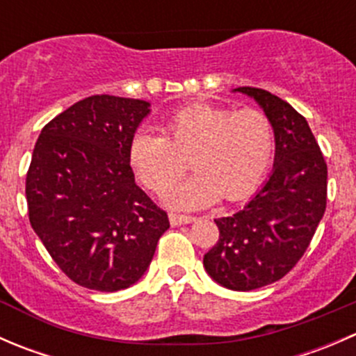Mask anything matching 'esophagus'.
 Segmentation results:
<instances>
[{"label":"esophagus","instance_id":"34e87169","mask_svg":"<svg viewBox=\"0 0 356 356\" xmlns=\"http://www.w3.org/2000/svg\"><path fill=\"white\" fill-rule=\"evenodd\" d=\"M168 218H170V224L174 225H182V224H191V222H195V217H189V215H179V213H170L168 215Z\"/></svg>","mask_w":356,"mask_h":356}]
</instances>
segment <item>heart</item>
<instances>
[{
    "mask_svg": "<svg viewBox=\"0 0 356 356\" xmlns=\"http://www.w3.org/2000/svg\"><path fill=\"white\" fill-rule=\"evenodd\" d=\"M163 136L139 129L131 138L129 163L139 181L163 193L188 167L191 153L196 174L172 189L174 208L196 210L217 200L239 201L254 191L274 156V129L260 110L189 105L168 115Z\"/></svg>",
    "mask_w": 356,
    "mask_h": 356,
    "instance_id": "b5f03b06",
    "label": "heart"
}]
</instances>
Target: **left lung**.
I'll return each instance as SVG.
<instances>
[{
	"instance_id": "obj_1",
	"label": "left lung",
	"mask_w": 356,
	"mask_h": 356,
	"mask_svg": "<svg viewBox=\"0 0 356 356\" xmlns=\"http://www.w3.org/2000/svg\"><path fill=\"white\" fill-rule=\"evenodd\" d=\"M258 103L274 129V170L241 210L215 218L220 236L203 257L217 284L251 291L284 277L310 245L327 203V165L308 122L284 99L236 88Z\"/></svg>"
}]
</instances>
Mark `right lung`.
<instances>
[{
	"mask_svg": "<svg viewBox=\"0 0 356 356\" xmlns=\"http://www.w3.org/2000/svg\"><path fill=\"white\" fill-rule=\"evenodd\" d=\"M152 111L143 99L96 95L39 134L25 179L29 220L75 284L115 293L148 270L168 217L136 184L131 138Z\"/></svg>",
	"mask_w": 356,
	"mask_h": 356,
	"instance_id": "1",
	"label": "right lung"
}]
</instances>
